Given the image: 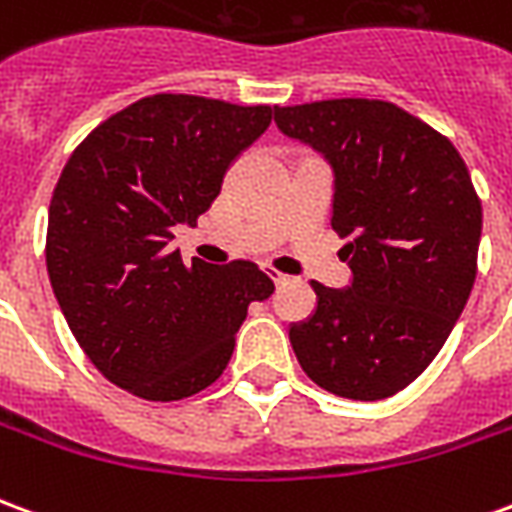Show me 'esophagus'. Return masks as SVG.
Here are the masks:
<instances>
[{"mask_svg":"<svg viewBox=\"0 0 512 512\" xmlns=\"http://www.w3.org/2000/svg\"><path fill=\"white\" fill-rule=\"evenodd\" d=\"M266 274H268V277H271V279H274V285H285V282H290L288 274H282V271H277V268L266 266Z\"/></svg>","mask_w":512,"mask_h":512,"instance_id":"1","label":"esophagus"}]
</instances>
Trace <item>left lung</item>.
<instances>
[{"label": "left lung", "mask_w": 512, "mask_h": 512, "mask_svg": "<svg viewBox=\"0 0 512 512\" xmlns=\"http://www.w3.org/2000/svg\"><path fill=\"white\" fill-rule=\"evenodd\" d=\"M285 136L332 169V227L351 282H312L315 310L290 323L301 370L332 395L384 400L433 362L477 274L483 208L461 153L389 101L274 106Z\"/></svg>", "instance_id": "obj_1"}]
</instances>
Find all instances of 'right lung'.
Returning <instances> with one entry per match:
<instances>
[{"label": "right lung", "instance_id": "add662e5", "mask_svg": "<svg viewBox=\"0 0 512 512\" xmlns=\"http://www.w3.org/2000/svg\"><path fill=\"white\" fill-rule=\"evenodd\" d=\"M271 106L150 95L73 150L49 205L46 268L76 343L112 384L183 400L222 376L252 301L274 282L249 260L213 266L169 249L211 208Z\"/></svg>", "mask_w": 512, "mask_h": 512}]
</instances>
